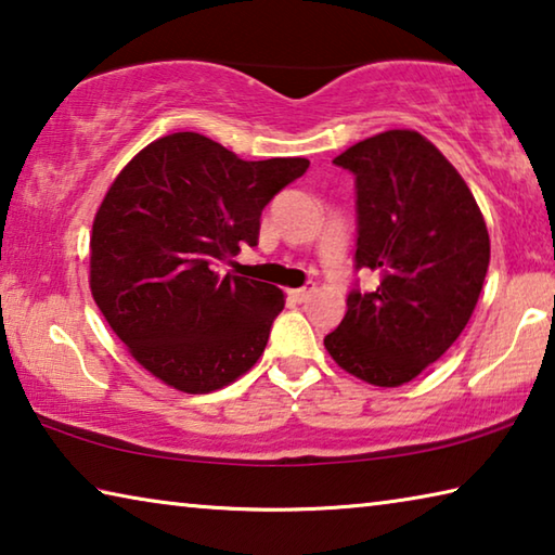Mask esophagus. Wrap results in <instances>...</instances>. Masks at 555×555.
Segmentation results:
<instances>
[{
    "mask_svg": "<svg viewBox=\"0 0 555 555\" xmlns=\"http://www.w3.org/2000/svg\"><path fill=\"white\" fill-rule=\"evenodd\" d=\"M313 294V288H294V291H288V296L296 300V304H304V300H308V296Z\"/></svg>",
    "mask_w": 555,
    "mask_h": 555,
    "instance_id": "obj_1",
    "label": "esophagus"
}]
</instances>
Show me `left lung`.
Masks as SVG:
<instances>
[{"label": "left lung", "instance_id": "obj_1", "mask_svg": "<svg viewBox=\"0 0 555 555\" xmlns=\"http://www.w3.org/2000/svg\"><path fill=\"white\" fill-rule=\"evenodd\" d=\"M333 164L354 176V269L377 271L379 284L347 294L325 350L374 387H401L465 331L490 234L463 176L418 131H382Z\"/></svg>", "mask_w": 555, "mask_h": 555}]
</instances>
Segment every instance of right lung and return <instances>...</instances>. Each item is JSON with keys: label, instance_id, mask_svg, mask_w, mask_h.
<instances>
[{"label": "right lung", "instance_id": "add662e5", "mask_svg": "<svg viewBox=\"0 0 555 555\" xmlns=\"http://www.w3.org/2000/svg\"><path fill=\"white\" fill-rule=\"evenodd\" d=\"M308 158L244 162L212 139L176 131L121 168L90 237V288L131 357L168 387L208 393L255 367L284 308L267 281L218 274L257 247L269 201Z\"/></svg>", "mask_w": 555, "mask_h": 555}]
</instances>
